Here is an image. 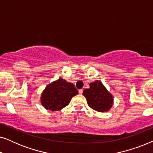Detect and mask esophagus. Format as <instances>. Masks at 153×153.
I'll use <instances>...</instances> for the list:
<instances>
[{"mask_svg": "<svg viewBox=\"0 0 153 153\" xmlns=\"http://www.w3.org/2000/svg\"><path fill=\"white\" fill-rule=\"evenodd\" d=\"M79 93L80 94V95H81V94L83 93V90H82V89H80V90H79Z\"/></svg>", "mask_w": 153, "mask_h": 153, "instance_id": "obj_1", "label": "esophagus"}]
</instances>
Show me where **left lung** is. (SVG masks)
<instances>
[{
  "mask_svg": "<svg viewBox=\"0 0 153 153\" xmlns=\"http://www.w3.org/2000/svg\"><path fill=\"white\" fill-rule=\"evenodd\" d=\"M89 88L85 89L83 95L90 107L98 112H107L114 104V96L99 80L90 83Z\"/></svg>",
  "mask_w": 153,
  "mask_h": 153,
  "instance_id": "left-lung-1",
  "label": "left lung"
}]
</instances>
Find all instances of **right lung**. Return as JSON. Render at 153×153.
<instances>
[{"mask_svg": "<svg viewBox=\"0 0 153 153\" xmlns=\"http://www.w3.org/2000/svg\"><path fill=\"white\" fill-rule=\"evenodd\" d=\"M77 94L78 91L73 83L59 78L49 83L42 92L40 103L47 110L57 111L68 106Z\"/></svg>", "mask_w": 153, "mask_h": 153, "instance_id": "add662e5", "label": "right lung"}]
</instances>
